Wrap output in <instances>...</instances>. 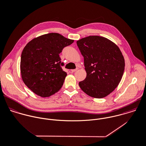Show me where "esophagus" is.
I'll list each match as a JSON object with an SVG mask.
<instances>
[{
	"label": "esophagus",
	"mask_w": 146,
	"mask_h": 146,
	"mask_svg": "<svg viewBox=\"0 0 146 146\" xmlns=\"http://www.w3.org/2000/svg\"><path fill=\"white\" fill-rule=\"evenodd\" d=\"M78 70V68H76V69H74V70H71V71L72 72H75V71H76L77 70Z\"/></svg>",
	"instance_id": "esophagus-1"
}]
</instances>
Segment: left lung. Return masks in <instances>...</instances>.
<instances>
[{
  "instance_id": "8db88e82",
  "label": "left lung",
  "mask_w": 146,
  "mask_h": 146,
  "mask_svg": "<svg viewBox=\"0 0 146 146\" xmlns=\"http://www.w3.org/2000/svg\"><path fill=\"white\" fill-rule=\"evenodd\" d=\"M77 45L84 57L86 79L80 88L95 98L105 97L119 84L125 70V59L119 48L109 40L98 36L80 39Z\"/></svg>"
}]
</instances>
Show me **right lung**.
<instances>
[{
  "label": "right lung",
  "mask_w": 146,
  "mask_h": 146,
  "mask_svg": "<svg viewBox=\"0 0 146 146\" xmlns=\"http://www.w3.org/2000/svg\"><path fill=\"white\" fill-rule=\"evenodd\" d=\"M74 40L51 33L33 39L23 49L20 70L25 84L35 94L49 97L63 84L67 73L62 66L59 54Z\"/></svg>",
  "instance_id": "right-lung-1"
}]
</instances>
